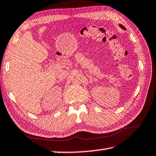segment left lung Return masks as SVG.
I'll use <instances>...</instances> for the list:
<instances>
[{
  "mask_svg": "<svg viewBox=\"0 0 156 156\" xmlns=\"http://www.w3.org/2000/svg\"><path fill=\"white\" fill-rule=\"evenodd\" d=\"M120 27L121 28H122V29H123V30H126V28H125V27H124V26H123L122 25H120Z\"/></svg>",
  "mask_w": 156,
  "mask_h": 156,
  "instance_id": "1",
  "label": "left lung"
}]
</instances>
